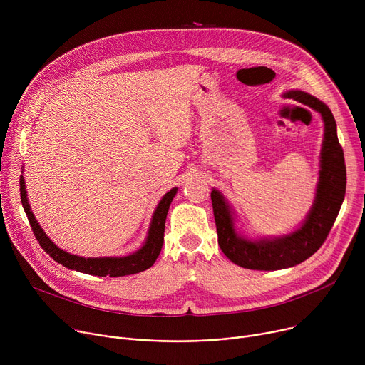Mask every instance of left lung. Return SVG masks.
<instances>
[{"label":"left lung","mask_w":365,"mask_h":365,"mask_svg":"<svg viewBox=\"0 0 365 365\" xmlns=\"http://www.w3.org/2000/svg\"><path fill=\"white\" fill-rule=\"evenodd\" d=\"M284 96L315 110L324 121L315 200L303 222L284 235L248 238L237 231L235 214L228 199L215 187L211 192L218 244L234 264L250 270H282L303 263L327 240L345 197L344 151L338 141L336 123L331 110L327 103L303 91H289Z\"/></svg>","instance_id":"left-lung-1"}]
</instances>
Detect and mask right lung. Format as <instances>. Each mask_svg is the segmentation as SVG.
Wrapping results in <instances>:
<instances>
[{
	"label": "right lung",
	"mask_w": 365,
	"mask_h": 365,
	"mask_svg": "<svg viewBox=\"0 0 365 365\" xmlns=\"http://www.w3.org/2000/svg\"><path fill=\"white\" fill-rule=\"evenodd\" d=\"M178 193V187L170 189L159 202V205L155 206V210L153 212L147 238L144 240L143 245L127 255L121 257H81L76 254H71L62 248H59L53 241H51L40 224L37 222L29 199H27V190H26V182L24 178L20 176V196H21V203L26 211V215L29 218V222L31 225L33 234L36 235L38 244L41 248L58 262L59 264L65 266L69 270H75L79 273L91 274V276H98V277H121V276H130L140 272H144L150 269L155 259H158L163 241H165V224H166V217L169 212L170 203L173 197Z\"/></svg>",
	"instance_id": "right-lung-1"
}]
</instances>
